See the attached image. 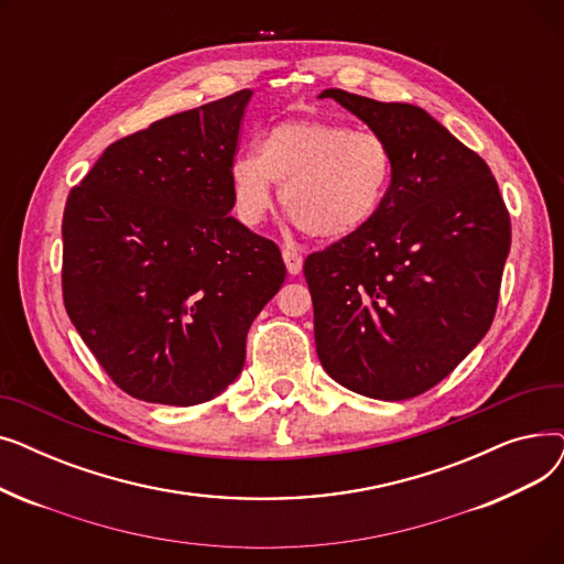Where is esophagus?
Listing matches in <instances>:
<instances>
[{
	"label": "esophagus",
	"mask_w": 564,
	"mask_h": 564,
	"mask_svg": "<svg viewBox=\"0 0 564 564\" xmlns=\"http://www.w3.org/2000/svg\"><path fill=\"white\" fill-rule=\"evenodd\" d=\"M283 260H285V267H288V274L297 276V274L302 272L304 258H302V253H300V251H294V249H283Z\"/></svg>",
	"instance_id": "34e87169"
}]
</instances>
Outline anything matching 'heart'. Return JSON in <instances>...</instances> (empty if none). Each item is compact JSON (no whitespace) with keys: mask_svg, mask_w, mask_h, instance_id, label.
I'll list each match as a JSON object with an SVG mask.
<instances>
[{"mask_svg":"<svg viewBox=\"0 0 564 564\" xmlns=\"http://www.w3.org/2000/svg\"><path fill=\"white\" fill-rule=\"evenodd\" d=\"M389 141L370 130L334 121H283L230 166L237 217L262 221L281 187L285 215L319 240H343L364 230L387 198L393 181Z\"/></svg>","mask_w":564,"mask_h":564,"instance_id":"obj_1","label":"heart"}]
</instances>
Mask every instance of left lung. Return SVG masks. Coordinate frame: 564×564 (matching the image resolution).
I'll return each mask as SVG.
<instances>
[{
    "label": "left lung",
    "mask_w": 564,
    "mask_h": 564,
    "mask_svg": "<svg viewBox=\"0 0 564 564\" xmlns=\"http://www.w3.org/2000/svg\"><path fill=\"white\" fill-rule=\"evenodd\" d=\"M319 98L387 139L395 169L375 219L304 262L317 357L354 393L416 398L491 327L512 240L508 207L487 162L425 109L340 88Z\"/></svg>",
    "instance_id": "1"
}]
</instances>
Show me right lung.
Here are the masks:
<instances>
[{"instance_id": "obj_1", "label": "right lung", "mask_w": 564, "mask_h": 564, "mask_svg": "<svg viewBox=\"0 0 564 564\" xmlns=\"http://www.w3.org/2000/svg\"><path fill=\"white\" fill-rule=\"evenodd\" d=\"M249 100L245 88L113 141L66 200L68 317L137 400L192 406L224 393L285 281L279 247L230 215Z\"/></svg>"}]
</instances>
